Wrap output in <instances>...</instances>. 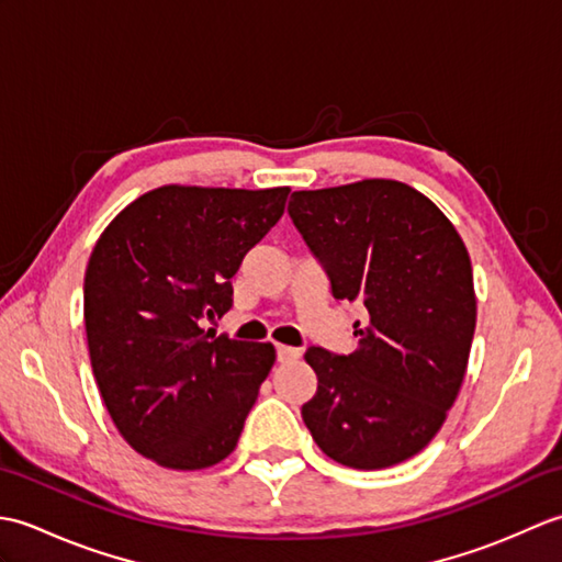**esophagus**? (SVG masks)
Listing matches in <instances>:
<instances>
[{"instance_id":"obj_1","label":"esophagus","mask_w":562,"mask_h":562,"mask_svg":"<svg viewBox=\"0 0 562 562\" xmlns=\"http://www.w3.org/2000/svg\"><path fill=\"white\" fill-rule=\"evenodd\" d=\"M274 355H278V362H292L302 355V350L290 348V345H274Z\"/></svg>"}]
</instances>
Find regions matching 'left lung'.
<instances>
[{
	"instance_id": "obj_1",
	"label": "left lung",
	"mask_w": 562,
	"mask_h": 562,
	"mask_svg": "<svg viewBox=\"0 0 562 562\" xmlns=\"http://www.w3.org/2000/svg\"><path fill=\"white\" fill-rule=\"evenodd\" d=\"M290 217L338 302H360L357 350L308 348L316 396L302 405L321 451L360 471L423 451L459 396L475 330L471 258L415 188L372 178L296 190Z\"/></svg>"
}]
</instances>
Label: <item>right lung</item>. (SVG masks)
I'll return each mask as SVG.
<instances>
[{
    "mask_svg": "<svg viewBox=\"0 0 562 562\" xmlns=\"http://www.w3.org/2000/svg\"><path fill=\"white\" fill-rule=\"evenodd\" d=\"M288 193L164 186L93 246L83 278L93 376L117 432L166 469H210L241 437L274 348L214 338L202 321L229 312L232 278Z\"/></svg>",
    "mask_w": 562,
    "mask_h": 562,
    "instance_id": "right-lung-1",
    "label": "right lung"
}]
</instances>
